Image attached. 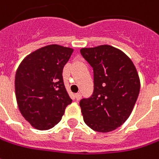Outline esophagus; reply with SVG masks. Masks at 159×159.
Listing matches in <instances>:
<instances>
[{
    "mask_svg": "<svg viewBox=\"0 0 159 159\" xmlns=\"http://www.w3.org/2000/svg\"><path fill=\"white\" fill-rule=\"evenodd\" d=\"M75 97L76 100H80L81 98H82V95H81V93H75Z\"/></svg>",
    "mask_w": 159,
    "mask_h": 159,
    "instance_id": "1",
    "label": "esophagus"
}]
</instances>
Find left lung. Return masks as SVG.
<instances>
[{
	"label": "left lung",
	"instance_id": "8db88e82",
	"mask_svg": "<svg viewBox=\"0 0 159 159\" xmlns=\"http://www.w3.org/2000/svg\"><path fill=\"white\" fill-rule=\"evenodd\" d=\"M80 52L93 68L94 80L92 97L80 101L84 121L99 133L114 131L127 120L140 93L136 67L111 45L82 48Z\"/></svg>",
	"mask_w": 159,
	"mask_h": 159
}]
</instances>
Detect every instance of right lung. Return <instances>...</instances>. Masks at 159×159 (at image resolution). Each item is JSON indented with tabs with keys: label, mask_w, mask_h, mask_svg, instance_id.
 Masks as SVG:
<instances>
[{
	"label": "right lung",
	"mask_w": 159,
	"mask_h": 159,
	"mask_svg": "<svg viewBox=\"0 0 159 159\" xmlns=\"http://www.w3.org/2000/svg\"><path fill=\"white\" fill-rule=\"evenodd\" d=\"M72 48L46 45L28 54L15 75V93L21 115L37 130L54 127L72 100L66 92L62 71Z\"/></svg>",
	"instance_id": "add662e5"
}]
</instances>
